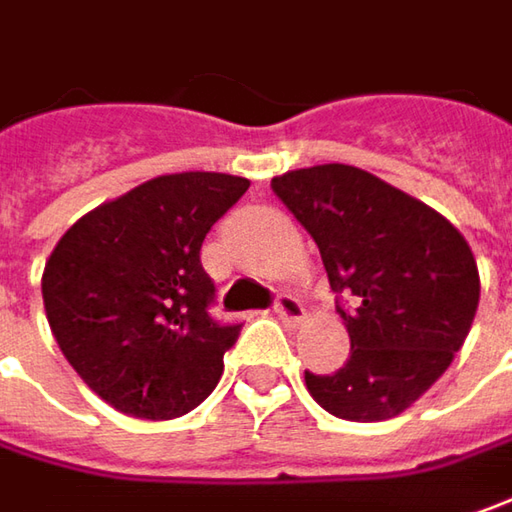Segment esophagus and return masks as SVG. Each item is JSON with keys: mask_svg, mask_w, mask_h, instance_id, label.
<instances>
[{"mask_svg": "<svg viewBox=\"0 0 512 512\" xmlns=\"http://www.w3.org/2000/svg\"><path fill=\"white\" fill-rule=\"evenodd\" d=\"M273 311L279 314V320L291 322V325L302 322V317H305V308H302V302H299V299L291 294L276 296V305H273Z\"/></svg>", "mask_w": 512, "mask_h": 512, "instance_id": "1", "label": "esophagus"}]
</instances>
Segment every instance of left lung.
I'll return each instance as SVG.
<instances>
[{
    "label": "left lung",
    "instance_id": "obj_1",
    "mask_svg": "<svg viewBox=\"0 0 512 512\" xmlns=\"http://www.w3.org/2000/svg\"><path fill=\"white\" fill-rule=\"evenodd\" d=\"M311 233L340 308L351 357L334 374L305 371L334 418L386 421L449 369L475 320L481 279L467 239L423 201L348 164L291 169L270 181Z\"/></svg>",
    "mask_w": 512,
    "mask_h": 512
}]
</instances>
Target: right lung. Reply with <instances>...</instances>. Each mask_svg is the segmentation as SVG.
I'll return each instance as SVG.
<instances>
[{
	"label": "right lung",
	"mask_w": 512,
	"mask_h": 512,
	"mask_svg": "<svg viewBox=\"0 0 512 512\" xmlns=\"http://www.w3.org/2000/svg\"><path fill=\"white\" fill-rule=\"evenodd\" d=\"M250 187L224 172L158 175L77 218L42 270L51 334L97 397L172 421L216 389L242 325L207 308L201 242Z\"/></svg>",
	"instance_id": "1"
}]
</instances>
